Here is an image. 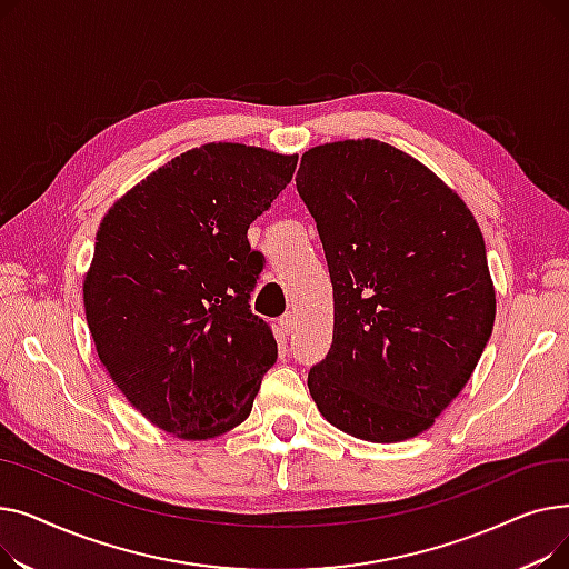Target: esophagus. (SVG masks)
I'll list each match as a JSON object with an SVG mask.
<instances>
[{"label": "esophagus", "instance_id": "34e87169", "mask_svg": "<svg viewBox=\"0 0 569 569\" xmlns=\"http://www.w3.org/2000/svg\"><path fill=\"white\" fill-rule=\"evenodd\" d=\"M279 325H281V332L290 337V335H292V330H295V318H292L290 313H286V316H281V318H279Z\"/></svg>", "mask_w": 569, "mask_h": 569}]
</instances>
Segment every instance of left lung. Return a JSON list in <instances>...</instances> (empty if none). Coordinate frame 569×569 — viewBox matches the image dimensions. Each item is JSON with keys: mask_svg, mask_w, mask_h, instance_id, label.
Returning <instances> with one entry per match:
<instances>
[{"mask_svg": "<svg viewBox=\"0 0 569 569\" xmlns=\"http://www.w3.org/2000/svg\"><path fill=\"white\" fill-rule=\"evenodd\" d=\"M295 182L335 288L332 346L307 380L320 415L369 442L427 431L493 330L480 226L427 166L371 138L309 149Z\"/></svg>", "mask_w": 569, "mask_h": 569, "instance_id": "8db88e82", "label": "left lung"}]
</instances>
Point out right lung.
I'll list each match as a JSON object with an SVG mask.
<instances>
[{"mask_svg":"<svg viewBox=\"0 0 569 569\" xmlns=\"http://www.w3.org/2000/svg\"><path fill=\"white\" fill-rule=\"evenodd\" d=\"M297 157L237 142L189 149L117 200L97 232L84 313L99 360L136 410L189 440L242 425L277 362L251 311L262 253L249 226Z\"/></svg>","mask_w":569,"mask_h":569,"instance_id":"1","label":"right lung"}]
</instances>
